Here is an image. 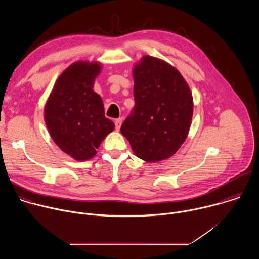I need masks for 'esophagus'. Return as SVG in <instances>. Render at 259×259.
Segmentation results:
<instances>
[{
  "instance_id": "1",
  "label": "esophagus",
  "mask_w": 259,
  "mask_h": 259,
  "mask_svg": "<svg viewBox=\"0 0 259 259\" xmlns=\"http://www.w3.org/2000/svg\"><path fill=\"white\" fill-rule=\"evenodd\" d=\"M122 118H120V119H116L115 120V125H116V129L119 131L120 130V128H121V125H122Z\"/></svg>"
}]
</instances>
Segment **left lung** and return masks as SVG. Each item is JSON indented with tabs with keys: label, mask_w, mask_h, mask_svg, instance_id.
I'll use <instances>...</instances> for the list:
<instances>
[{
	"label": "left lung",
	"mask_w": 259,
	"mask_h": 259,
	"mask_svg": "<svg viewBox=\"0 0 259 259\" xmlns=\"http://www.w3.org/2000/svg\"><path fill=\"white\" fill-rule=\"evenodd\" d=\"M135 105L121 132L139 159L155 163L172 157L187 139L194 112L193 94L168 62L143 56L133 68Z\"/></svg>",
	"instance_id": "left-lung-1"
}]
</instances>
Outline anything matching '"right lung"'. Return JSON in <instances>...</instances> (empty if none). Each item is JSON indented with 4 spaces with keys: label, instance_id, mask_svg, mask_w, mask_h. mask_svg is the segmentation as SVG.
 <instances>
[{
    "label": "right lung",
    "instance_id": "right-lung-1",
    "mask_svg": "<svg viewBox=\"0 0 259 259\" xmlns=\"http://www.w3.org/2000/svg\"><path fill=\"white\" fill-rule=\"evenodd\" d=\"M97 61H77L58 77L44 108L50 136L59 149L77 161H87L115 124L105 118L101 97L94 92L101 71Z\"/></svg>",
    "mask_w": 259,
    "mask_h": 259
}]
</instances>
